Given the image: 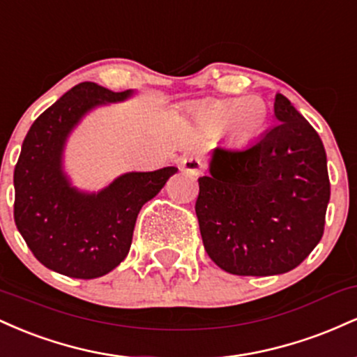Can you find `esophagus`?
<instances>
[{
  "label": "esophagus",
  "mask_w": 357,
  "mask_h": 357,
  "mask_svg": "<svg viewBox=\"0 0 357 357\" xmlns=\"http://www.w3.org/2000/svg\"><path fill=\"white\" fill-rule=\"evenodd\" d=\"M181 171L191 176H199L203 171L202 159L195 158V155H188V158L181 159Z\"/></svg>",
  "instance_id": "1"
}]
</instances>
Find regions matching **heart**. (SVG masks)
Segmentation results:
<instances>
[{"label": "heart", "mask_w": 357, "mask_h": 357, "mask_svg": "<svg viewBox=\"0 0 357 357\" xmlns=\"http://www.w3.org/2000/svg\"><path fill=\"white\" fill-rule=\"evenodd\" d=\"M196 121L210 132L227 129L233 141L248 142L264 132L268 112L264 100L258 97L245 99H218L198 105Z\"/></svg>", "instance_id": "1"}]
</instances>
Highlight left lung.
<instances>
[{"mask_svg": "<svg viewBox=\"0 0 357 357\" xmlns=\"http://www.w3.org/2000/svg\"><path fill=\"white\" fill-rule=\"evenodd\" d=\"M277 126L241 149L215 147L198 179L196 216L210 258L233 275L296 268L324 235L331 198L326 149L282 93Z\"/></svg>", "mask_w": 357, "mask_h": 357, "instance_id": "8db88e82", "label": "left lung"}]
</instances>
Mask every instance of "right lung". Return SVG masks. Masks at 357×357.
Masks as SVG:
<instances>
[{
  "label": "right lung",
  "instance_id": "1",
  "mask_svg": "<svg viewBox=\"0 0 357 357\" xmlns=\"http://www.w3.org/2000/svg\"><path fill=\"white\" fill-rule=\"evenodd\" d=\"M130 96L82 82L36 119L23 141L13 176L15 223L36 260L61 275L87 280L116 268L129 253L142 204L178 171L126 173L99 192L68 181L61 155L73 127L97 105Z\"/></svg>",
  "mask_w": 357,
  "mask_h": 357
}]
</instances>
